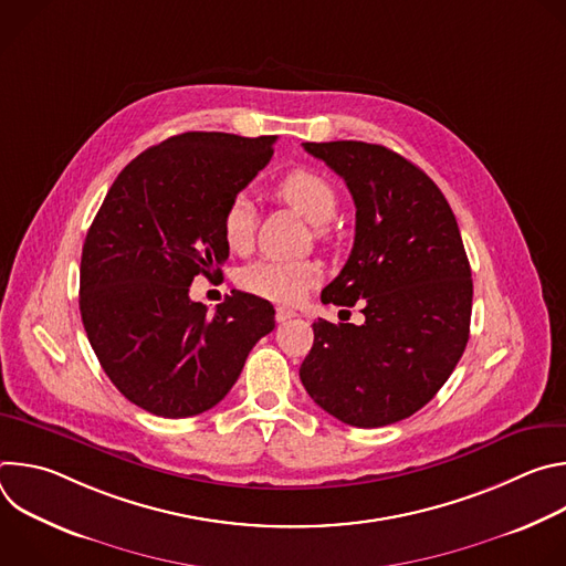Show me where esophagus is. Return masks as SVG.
Listing matches in <instances>:
<instances>
[{
  "label": "esophagus",
  "instance_id": "34e87169",
  "mask_svg": "<svg viewBox=\"0 0 566 566\" xmlns=\"http://www.w3.org/2000/svg\"><path fill=\"white\" fill-rule=\"evenodd\" d=\"M297 313L293 311V308H286V306H277L275 308V319L277 322H286V319H291V317H295Z\"/></svg>",
  "mask_w": 566,
  "mask_h": 566
}]
</instances>
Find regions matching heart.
I'll list each match as a JSON object with an SVG mask.
<instances>
[{"instance_id":"heart-1","label":"heart","mask_w":566,"mask_h":566,"mask_svg":"<svg viewBox=\"0 0 566 566\" xmlns=\"http://www.w3.org/2000/svg\"><path fill=\"white\" fill-rule=\"evenodd\" d=\"M275 195L297 210L308 223L325 226L338 210L336 188L313 170L297 168L284 175ZM255 208L247 195H237L228 201L221 214V234L232 253H244L253 244ZM317 280V269L308 262L262 260L239 273V284L249 293L273 302H297Z\"/></svg>"}]
</instances>
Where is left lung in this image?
<instances>
[{"label": "left lung", "instance_id": "obj_1", "mask_svg": "<svg viewBox=\"0 0 566 566\" xmlns=\"http://www.w3.org/2000/svg\"><path fill=\"white\" fill-rule=\"evenodd\" d=\"M302 145L356 203L352 255L322 302H360L365 322H313L300 380L347 426H391L434 398L465 349L472 280L461 232L437 184L400 154L360 140Z\"/></svg>", "mask_w": 566, "mask_h": 566}]
</instances>
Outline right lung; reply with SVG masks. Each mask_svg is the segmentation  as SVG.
Returning <instances> with one entry per match:
<instances>
[{"mask_svg": "<svg viewBox=\"0 0 566 566\" xmlns=\"http://www.w3.org/2000/svg\"><path fill=\"white\" fill-rule=\"evenodd\" d=\"M275 136L186 132L138 154L109 188L80 260V315L118 391L149 415H201L275 327L269 300L232 291L208 315L197 275L228 260L221 214L273 156Z\"/></svg>", "mask_w": 566, "mask_h": 566, "instance_id": "obj_1", "label": "right lung"}]
</instances>
